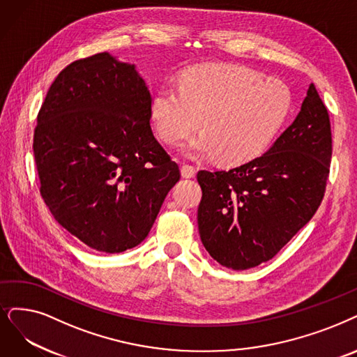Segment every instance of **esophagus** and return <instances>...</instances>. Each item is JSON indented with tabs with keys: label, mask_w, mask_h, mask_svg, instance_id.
<instances>
[{
	"label": "esophagus",
	"mask_w": 357,
	"mask_h": 357,
	"mask_svg": "<svg viewBox=\"0 0 357 357\" xmlns=\"http://www.w3.org/2000/svg\"><path fill=\"white\" fill-rule=\"evenodd\" d=\"M181 176L186 178H193L196 176V168L189 164H183L181 165Z\"/></svg>",
	"instance_id": "1"
}]
</instances>
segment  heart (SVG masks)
Segmentation results:
<instances>
[{
  "instance_id": "heart-1",
  "label": "heart",
  "mask_w": 357,
  "mask_h": 357,
  "mask_svg": "<svg viewBox=\"0 0 357 357\" xmlns=\"http://www.w3.org/2000/svg\"><path fill=\"white\" fill-rule=\"evenodd\" d=\"M291 91L275 77L230 64L196 66L180 88L162 86L152 99V117L161 139L176 145L202 124L190 155H217L228 164L248 162L265 152L286 124Z\"/></svg>"
}]
</instances>
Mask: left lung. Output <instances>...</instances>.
<instances>
[{
  "mask_svg": "<svg viewBox=\"0 0 357 357\" xmlns=\"http://www.w3.org/2000/svg\"><path fill=\"white\" fill-rule=\"evenodd\" d=\"M331 155L330 116L312 83L296 120L264 155L197 173V225L208 253L236 271L273 259L318 211Z\"/></svg>",
  "mask_w": 357,
  "mask_h": 357,
  "instance_id": "left-lung-1",
  "label": "left lung"
}]
</instances>
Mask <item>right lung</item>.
Returning <instances> with one entry per match:
<instances>
[{
	"instance_id": "right-lung-1",
	"label": "right lung",
	"mask_w": 357,
	"mask_h": 357,
	"mask_svg": "<svg viewBox=\"0 0 357 357\" xmlns=\"http://www.w3.org/2000/svg\"><path fill=\"white\" fill-rule=\"evenodd\" d=\"M151 117L145 80L108 52L68 64L47 92L33 133L39 192L55 221L91 249L142 243L181 177Z\"/></svg>"
}]
</instances>
